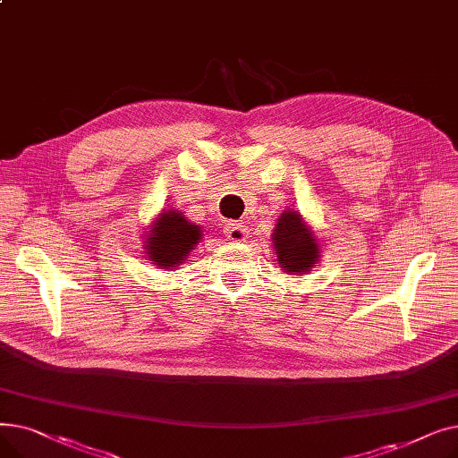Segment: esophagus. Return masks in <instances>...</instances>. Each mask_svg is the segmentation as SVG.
<instances>
[{"instance_id":"1","label":"esophagus","mask_w":458,"mask_h":458,"mask_svg":"<svg viewBox=\"0 0 458 458\" xmlns=\"http://www.w3.org/2000/svg\"><path fill=\"white\" fill-rule=\"evenodd\" d=\"M225 233L232 242H245L249 235V228L245 226V223H228L225 226Z\"/></svg>"}]
</instances>
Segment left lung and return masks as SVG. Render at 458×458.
I'll return each instance as SVG.
<instances>
[{
	"instance_id": "1",
	"label": "left lung",
	"mask_w": 458,
	"mask_h": 458,
	"mask_svg": "<svg viewBox=\"0 0 458 458\" xmlns=\"http://www.w3.org/2000/svg\"><path fill=\"white\" fill-rule=\"evenodd\" d=\"M271 242L284 273L304 275L319 261L318 237L297 211L287 209L280 215Z\"/></svg>"
}]
</instances>
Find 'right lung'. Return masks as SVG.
<instances>
[{
	"instance_id": "right-lung-1",
	"label": "right lung",
	"mask_w": 458,
	"mask_h": 458,
	"mask_svg": "<svg viewBox=\"0 0 458 458\" xmlns=\"http://www.w3.org/2000/svg\"><path fill=\"white\" fill-rule=\"evenodd\" d=\"M202 230L199 225L189 223L182 211H163L154 221L150 233L144 242L147 256L161 269H174L189 252L199 245Z\"/></svg>"
}]
</instances>
